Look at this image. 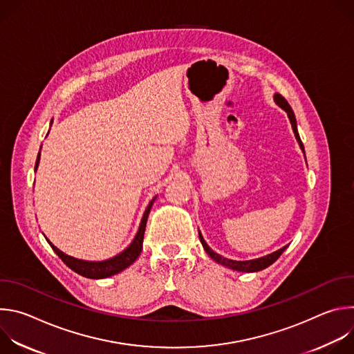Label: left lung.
<instances>
[{"label":"left lung","instance_id":"8db88e82","mask_svg":"<svg viewBox=\"0 0 354 354\" xmlns=\"http://www.w3.org/2000/svg\"><path fill=\"white\" fill-rule=\"evenodd\" d=\"M274 102H276L283 111L287 112V116H288V119H290V123H291L294 136H295V138H297V141H298V144H299V148H301L302 151H304V145H302V141H301V138H299V134H298V130H297V120H295V116H294V112H292L291 106L288 105L287 100H286L280 93H274ZM198 238H200V242H201V245H203L205 250L207 252V255H209L213 261H216L217 263H220V265H223V266H225V268H228V269H232V270H236V272H246V273L259 272V270H263V269L269 268L272 263H274V262L279 259V257L283 254L284 249L287 248V245H286V246L280 248L279 250L273 252V254H269V255L262 257V258H258V259H252V261H232V259H227V258H224V257L216 254V252L207 245V242L205 241L203 235L200 234V231H198Z\"/></svg>","mask_w":354,"mask_h":354}]
</instances>
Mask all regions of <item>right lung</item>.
<instances>
[{"instance_id": "obj_1", "label": "right lung", "mask_w": 354, "mask_h": 354, "mask_svg": "<svg viewBox=\"0 0 354 354\" xmlns=\"http://www.w3.org/2000/svg\"><path fill=\"white\" fill-rule=\"evenodd\" d=\"M39 161H40V153L37 154L35 171L37 169ZM156 198H157V196L153 197V200H151L149 205L147 206V209L144 212V216L141 218L138 231H137L134 239L131 241V243L123 252H120L119 255H116V257H113L111 259H106V261H102V262H89V261L77 259V258L66 255L64 252H62L59 248H56L47 238H46V241L50 243L52 249L59 255V258L71 270H74L75 273H78V274H81V276H84L86 279H105V277H111L113 274L120 273L122 270H124L130 265H133V262H136V259L138 258L140 252L142 249V239H144V231H145V225H147V218H148L151 207H153V205H154Z\"/></svg>"}]
</instances>
